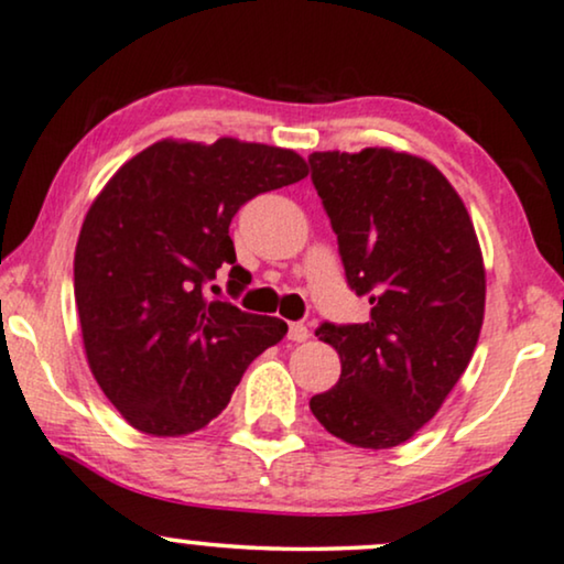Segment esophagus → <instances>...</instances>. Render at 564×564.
Returning <instances> with one entry per match:
<instances>
[{
	"label": "esophagus",
	"instance_id": "esophagus-1",
	"mask_svg": "<svg viewBox=\"0 0 564 564\" xmlns=\"http://www.w3.org/2000/svg\"><path fill=\"white\" fill-rule=\"evenodd\" d=\"M306 338H310V330H306V325H302V323H291L289 325V340H294V344H304Z\"/></svg>",
	"mask_w": 564,
	"mask_h": 564
}]
</instances>
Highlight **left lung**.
I'll return each instance as SVG.
<instances>
[{
  "mask_svg": "<svg viewBox=\"0 0 564 564\" xmlns=\"http://www.w3.org/2000/svg\"><path fill=\"white\" fill-rule=\"evenodd\" d=\"M310 166L348 286L372 304L367 323L319 325L340 380L310 409L348 445H403L440 411L479 340L487 273L474 220L419 155L323 151Z\"/></svg>",
  "mask_w": 564,
  "mask_h": 564,
  "instance_id": "left-lung-1",
  "label": "left lung"
}]
</instances>
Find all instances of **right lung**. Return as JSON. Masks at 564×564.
<instances>
[{"instance_id": "obj_1", "label": "right lung", "mask_w": 564, "mask_h": 564, "mask_svg": "<svg viewBox=\"0 0 564 564\" xmlns=\"http://www.w3.org/2000/svg\"><path fill=\"white\" fill-rule=\"evenodd\" d=\"M306 174L286 148L159 140L93 199L75 247L83 346L104 395L138 432L203 430L245 369L286 335L283 319L208 299L205 286L220 268L234 294L247 286L231 218L247 199Z\"/></svg>"}]
</instances>
